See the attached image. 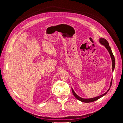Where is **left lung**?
<instances>
[{
	"mask_svg": "<svg viewBox=\"0 0 123 123\" xmlns=\"http://www.w3.org/2000/svg\"><path fill=\"white\" fill-rule=\"evenodd\" d=\"M99 42L100 43H101L102 44H103V45H104V46H105L106 47V49H107V50L108 51L110 55V56H111V59H112V71H113L114 70V69L115 68V58H114V55L113 54V53L112 51H111V48L109 46V43L108 42H107V40L106 39H105V38H100L99 39ZM112 80H111V83H110V88H109L108 90H107V91L105 93L102 94V95H100L98 96H97V97H95V98H81L79 96H78L75 93V92L74 91L73 89L72 88V93H73V94L74 95V96H75V98L76 99H77L78 100H80V101L82 102H84V103H90V102H94L95 101V100L98 99L99 98H100L103 97V96L105 95V94H106L107 93V92L109 91V90H110V87L111 86V85H112Z\"/></svg>",
	"mask_w": 123,
	"mask_h": 123,
	"instance_id": "8db88e82",
	"label": "left lung"
}]
</instances>
